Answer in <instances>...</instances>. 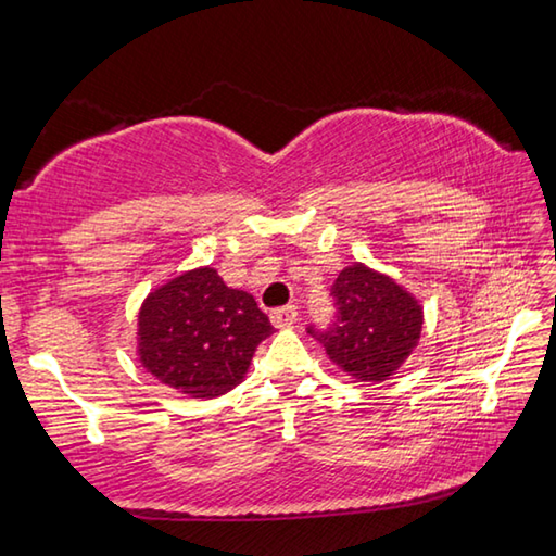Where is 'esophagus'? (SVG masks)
Segmentation results:
<instances>
[{
    "label": "esophagus",
    "mask_w": 556,
    "mask_h": 556,
    "mask_svg": "<svg viewBox=\"0 0 556 556\" xmlns=\"http://www.w3.org/2000/svg\"><path fill=\"white\" fill-rule=\"evenodd\" d=\"M275 328H287L296 321V306H281L269 314Z\"/></svg>",
    "instance_id": "esophagus-1"
}]
</instances>
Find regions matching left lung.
Segmentation results:
<instances>
[{
    "mask_svg": "<svg viewBox=\"0 0 556 556\" xmlns=\"http://www.w3.org/2000/svg\"><path fill=\"white\" fill-rule=\"evenodd\" d=\"M338 316L324 333L308 328L324 343L348 378L384 382L419 345L425 308L419 299L390 275L353 262L333 281Z\"/></svg>",
    "mask_w": 556,
    "mask_h": 556,
    "instance_id": "obj_1",
    "label": "left lung"
}]
</instances>
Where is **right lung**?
I'll return each instance as SVG.
<instances>
[{
    "mask_svg": "<svg viewBox=\"0 0 556 556\" xmlns=\"http://www.w3.org/2000/svg\"><path fill=\"white\" fill-rule=\"evenodd\" d=\"M275 331L257 301L230 289L213 267L156 287L137 316V355L147 372L195 400L230 392L257 345Z\"/></svg>",
    "mask_w": 556,
    "mask_h": 556,
    "instance_id": "obj_1",
    "label": "right lung"
}]
</instances>
